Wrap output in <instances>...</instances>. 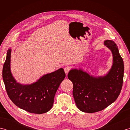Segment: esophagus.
<instances>
[{
  "instance_id": "34e87169",
  "label": "esophagus",
  "mask_w": 130,
  "mask_h": 130,
  "mask_svg": "<svg viewBox=\"0 0 130 130\" xmlns=\"http://www.w3.org/2000/svg\"><path fill=\"white\" fill-rule=\"evenodd\" d=\"M70 70V68L69 67H65V68H64V71H65V73H66V74H67V75L68 74V73L69 72Z\"/></svg>"
}]
</instances>
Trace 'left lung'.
Returning a JSON list of instances; mask_svg holds the SVG:
<instances>
[{
    "label": "left lung",
    "mask_w": 130,
    "mask_h": 130,
    "mask_svg": "<svg viewBox=\"0 0 130 130\" xmlns=\"http://www.w3.org/2000/svg\"><path fill=\"white\" fill-rule=\"evenodd\" d=\"M104 45L112 51V67L106 76L93 77L82 70L72 69L68 77L73 84V96L77 107L82 112L102 111L116 100L122 88L124 64L114 41L106 40Z\"/></svg>",
    "instance_id": "left-lung-1"
}]
</instances>
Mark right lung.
<instances>
[{"mask_svg": "<svg viewBox=\"0 0 130 130\" xmlns=\"http://www.w3.org/2000/svg\"><path fill=\"white\" fill-rule=\"evenodd\" d=\"M11 50L7 51L3 68V79L7 94L13 103L29 113L42 114L52 107L56 91L64 78L62 68L43 75L37 82L30 85L17 83L10 72Z\"/></svg>", "mask_w": 130, "mask_h": 130, "instance_id": "right-lung-1", "label": "right lung"}]
</instances>
